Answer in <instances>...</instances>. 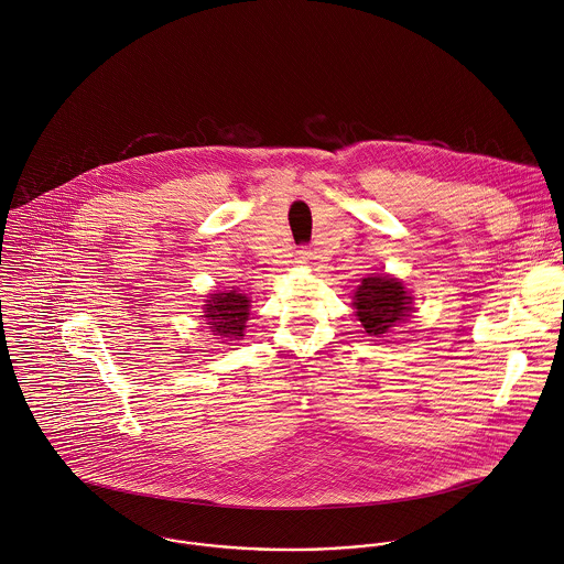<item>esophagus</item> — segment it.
I'll use <instances>...</instances> for the list:
<instances>
[{"instance_id":"34e87169","label":"esophagus","mask_w":564,"mask_h":564,"mask_svg":"<svg viewBox=\"0 0 564 564\" xmlns=\"http://www.w3.org/2000/svg\"><path fill=\"white\" fill-rule=\"evenodd\" d=\"M297 258H300V262H311V260H313L311 247H300V249H297Z\"/></svg>"}]
</instances>
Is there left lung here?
Returning a JSON list of instances; mask_svg holds the SVG:
<instances>
[{"label":"left lung","instance_id":"left-lung-1","mask_svg":"<svg viewBox=\"0 0 564 564\" xmlns=\"http://www.w3.org/2000/svg\"><path fill=\"white\" fill-rule=\"evenodd\" d=\"M356 313L367 334H387L395 323L410 317V297L402 282L389 275H369L356 291Z\"/></svg>","mask_w":564,"mask_h":564}]
</instances>
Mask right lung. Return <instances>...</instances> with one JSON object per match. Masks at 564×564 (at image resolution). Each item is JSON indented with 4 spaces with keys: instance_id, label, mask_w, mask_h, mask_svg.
<instances>
[{
    "instance_id": "add662e5",
    "label": "right lung",
    "mask_w": 564,
    "mask_h": 564,
    "mask_svg": "<svg viewBox=\"0 0 564 564\" xmlns=\"http://www.w3.org/2000/svg\"><path fill=\"white\" fill-rule=\"evenodd\" d=\"M206 325L213 334H219L226 340H237L242 336L245 322L249 315V300L237 293H215L210 300H206Z\"/></svg>"
}]
</instances>
